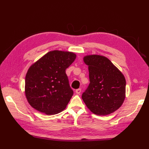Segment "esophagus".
<instances>
[{"label":"esophagus","mask_w":149,"mask_h":149,"mask_svg":"<svg viewBox=\"0 0 149 149\" xmlns=\"http://www.w3.org/2000/svg\"><path fill=\"white\" fill-rule=\"evenodd\" d=\"M75 92H76L77 94H80L81 92V88H79V89H77L75 90Z\"/></svg>","instance_id":"1"}]
</instances>
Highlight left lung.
I'll use <instances>...</instances> for the list:
<instances>
[{"instance_id": "1", "label": "left lung", "mask_w": 149, "mask_h": 149, "mask_svg": "<svg viewBox=\"0 0 149 149\" xmlns=\"http://www.w3.org/2000/svg\"><path fill=\"white\" fill-rule=\"evenodd\" d=\"M88 66L90 83L82 99L93 113L105 116L115 112L125 98L124 75L106 57L88 55L84 57Z\"/></svg>"}]
</instances>
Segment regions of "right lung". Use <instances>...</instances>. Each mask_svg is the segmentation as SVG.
<instances>
[{
    "mask_svg": "<svg viewBox=\"0 0 149 149\" xmlns=\"http://www.w3.org/2000/svg\"><path fill=\"white\" fill-rule=\"evenodd\" d=\"M75 58L74 52L52 50L30 66L26 75L25 93L33 108L47 115L66 108L74 93L66 69Z\"/></svg>",
    "mask_w": 149,
    "mask_h": 149,
    "instance_id": "add662e5",
    "label": "right lung"
}]
</instances>
